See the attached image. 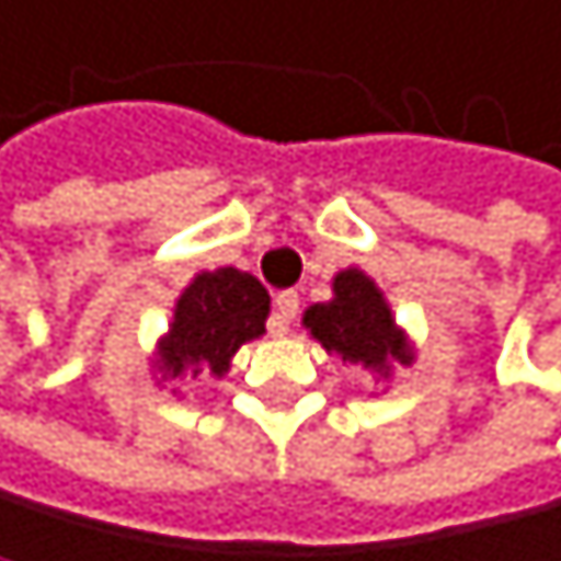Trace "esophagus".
<instances>
[{
    "label": "esophagus",
    "instance_id": "esophagus-1",
    "mask_svg": "<svg viewBox=\"0 0 561 561\" xmlns=\"http://www.w3.org/2000/svg\"><path fill=\"white\" fill-rule=\"evenodd\" d=\"M297 311H300V297H297V293H293V289L275 293V329L278 332L289 329V322L297 318Z\"/></svg>",
    "mask_w": 561,
    "mask_h": 561
}]
</instances>
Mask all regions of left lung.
Listing matches in <instances>:
<instances>
[{
    "instance_id": "1",
    "label": "left lung",
    "mask_w": 561,
    "mask_h": 561,
    "mask_svg": "<svg viewBox=\"0 0 561 561\" xmlns=\"http://www.w3.org/2000/svg\"><path fill=\"white\" fill-rule=\"evenodd\" d=\"M304 325L329 354L376 368L379 376L390 373V362L412 365V347L404 343V332L393 325L390 304L382 300L373 278L357 268L332 278V300L304 311Z\"/></svg>"
}]
</instances>
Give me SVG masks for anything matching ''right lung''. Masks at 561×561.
<instances>
[{
    "instance_id": "add662e5",
    "label": "right lung",
    "mask_w": 561,
    "mask_h": 561,
    "mask_svg": "<svg viewBox=\"0 0 561 561\" xmlns=\"http://www.w3.org/2000/svg\"><path fill=\"white\" fill-rule=\"evenodd\" d=\"M268 304V289L247 272H199L174 304V322L160 340L157 368L164 379L225 376L232 354L264 332Z\"/></svg>"
}]
</instances>
